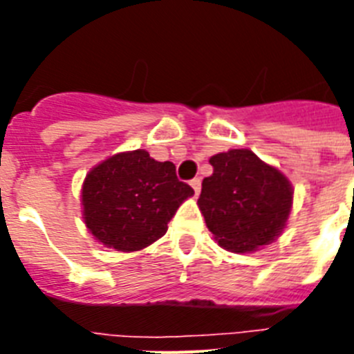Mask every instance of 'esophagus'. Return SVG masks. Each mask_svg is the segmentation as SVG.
Masks as SVG:
<instances>
[{
	"label": "esophagus",
	"mask_w": 354,
	"mask_h": 354,
	"mask_svg": "<svg viewBox=\"0 0 354 354\" xmlns=\"http://www.w3.org/2000/svg\"><path fill=\"white\" fill-rule=\"evenodd\" d=\"M189 184H192V187H193V189H195V195H198L200 187H202V180H200L198 177H196V179H193Z\"/></svg>",
	"instance_id": "esophagus-1"
}]
</instances>
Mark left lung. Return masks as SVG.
<instances>
[{
    "label": "left lung",
    "mask_w": 354,
    "mask_h": 354,
    "mask_svg": "<svg viewBox=\"0 0 354 354\" xmlns=\"http://www.w3.org/2000/svg\"><path fill=\"white\" fill-rule=\"evenodd\" d=\"M212 175L198 198L205 225L221 248L250 253L271 245L292 209V184L250 149H230L209 159Z\"/></svg>",
    "instance_id": "1"
}]
</instances>
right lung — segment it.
Listing matches in <instances>:
<instances>
[{"label": "right lung", "mask_w": 354, "mask_h": 354, "mask_svg": "<svg viewBox=\"0 0 354 354\" xmlns=\"http://www.w3.org/2000/svg\"><path fill=\"white\" fill-rule=\"evenodd\" d=\"M193 195L177 179L174 162L136 149L109 156L86 174L81 212L88 232L106 248L138 252L167 234L168 221Z\"/></svg>", "instance_id": "right-lung-1"}]
</instances>
